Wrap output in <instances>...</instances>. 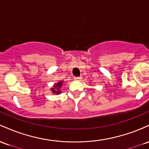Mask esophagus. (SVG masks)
<instances>
[{
	"mask_svg": "<svg viewBox=\"0 0 149 149\" xmlns=\"http://www.w3.org/2000/svg\"><path fill=\"white\" fill-rule=\"evenodd\" d=\"M74 79L76 80V81H79V80L81 79V77H74Z\"/></svg>",
	"mask_w": 149,
	"mask_h": 149,
	"instance_id": "esophagus-1",
	"label": "esophagus"
}]
</instances>
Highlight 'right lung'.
Returning a JSON list of instances; mask_svg holds the SVG:
<instances>
[{
  "instance_id": "1",
  "label": "right lung",
  "mask_w": 149,
  "mask_h": 149,
  "mask_svg": "<svg viewBox=\"0 0 149 149\" xmlns=\"http://www.w3.org/2000/svg\"><path fill=\"white\" fill-rule=\"evenodd\" d=\"M63 80H62V81H59L58 82L56 83L52 86V88H51V92H52L53 93H54V94H57V95L60 94V93L62 92L61 88H62V86H63Z\"/></svg>"
}]
</instances>
